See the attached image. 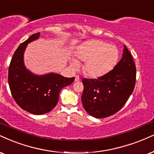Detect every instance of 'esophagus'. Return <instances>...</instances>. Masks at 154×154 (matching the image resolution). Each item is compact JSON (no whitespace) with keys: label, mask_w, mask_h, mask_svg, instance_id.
<instances>
[{"label":"esophagus","mask_w":154,"mask_h":154,"mask_svg":"<svg viewBox=\"0 0 154 154\" xmlns=\"http://www.w3.org/2000/svg\"><path fill=\"white\" fill-rule=\"evenodd\" d=\"M75 82H79L80 81V78L79 77V76H75Z\"/></svg>","instance_id":"34e87169"}]
</instances>
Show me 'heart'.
<instances>
[{"label":"heart","mask_w":154,"mask_h":154,"mask_svg":"<svg viewBox=\"0 0 154 154\" xmlns=\"http://www.w3.org/2000/svg\"><path fill=\"white\" fill-rule=\"evenodd\" d=\"M119 52L116 46L101 40H92L79 46L75 58H71L70 66L77 69L79 62H85L84 72L91 77H100L107 74L117 63Z\"/></svg>","instance_id":"1"}]
</instances>
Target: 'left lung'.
I'll return each instance as SVG.
<instances>
[{"label": "left lung", "mask_w": 154, "mask_h": 154, "mask_svg": "<svg viewBox=\"0 0 154 154\" xmlns=\"http://www.w3.org/2000/svg\"><path fill=\"white\" fill-rule=\"evenodd\" d=\"M135 82V64L124 45L122 59L112 71L97 79H82L84 108L95 118L112 116L125 104L133 92Z\"/></svg>", "instance_id": "left-lung-1"}]
</instances>
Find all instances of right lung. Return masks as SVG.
<instances>
[{
    "instance_id": "right-lung-1",
    "label": "right lung",
    "mask_w": 154,
    "mask_h": 154,
    "mask_svg": "<svg viewBox=\"0 0 154 154\" xmlns=\"http://www.w3.org/2000/svg\"><path fill=\"white\" fill-rule=\"evenodd\" d=\"M40 35V32L32 35L20 45L8 69V84L13 99L23 109L36 115L54 109L61 89L75 80V77H65L54 72L35 75L27 69L24 63L25 51L28 45L39 39Z\"/></svg>"
}]
</instances>
